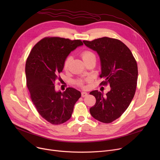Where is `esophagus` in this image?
<instances>
[{"instance_id":"esophagus-1","label":"esophagus","mask_w":160,"mask_h":160,"mask_svg":"<svg viewBox=\"0 0 160 160\" xmlns=\"http://www.w3.org/2000/svg\"><path fill=\"white\" fill-rule=\"evenodd\" d=\"M88 93L87 92H85V91H82V97H86V96H88Z\"/></svg>"}]
</instances>
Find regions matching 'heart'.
Instances as JSON below:
<instances>
[{
  "label": "heart",
  "instance_id": "heart-1",
  "mask_svg": "<svg viewBox=\"0 0 160 160\" xmlns=\"http://www.w3.org/2000/svg\"><path fill=\"white\" fill-rule=\"evenodd\" d=\"M81 56H82V60H83V62H84L86 61H87L88 60H89V58H92V57H95V54L92 52L89 51V50H86V51L83 52L82 53ZM71 58L70 56L67 58L66 60H65V63H64V68L65 69H67V68H68V67H69V63H70V62H71ZM77 83H78V84L82 85V83H83V80H78L77 82Z\"/></svg>",
  "mask_w": 160,
  "mask_h": 160
}]
</instances>
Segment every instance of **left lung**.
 Listing matches in <instances>:
<instances>
[{"label": "left lung", "mask_w": 160, "mask_h": 160, "mask_svg": "<svg viewBox=\"0 0 160 160\" xmlns=\"http://www.w3.org/2000/svg\"><path fill=\"white\" fill-rule=\"evenodd\" d=\"M83 43L98 54L101 66L99 77L105 80L101 84L109 83L111 88L106 95L97 90L90 92L96 98L90 113L100 122L110 123L126 111L135 95L138 75L136 61L127 46L118 39L104 37Z\"/></svg>", "instance_id": "8db88e82"}]
</instances>
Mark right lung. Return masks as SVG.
<instances>
[{"mask_svg":"<svg viewBox=\"0 0 160 160\" xmlns=\"http://www.w3.org/2000/svg\"><path fill=\"white\" fill-rule=\"evenodd\" d=\"M82 45L78 39L45 38L33 47L27 58L25 73L32 101L41 116L52 124L68 121L81 97L80 92L72 88L63 93L56 91L54 84L67 56Z\"/></svg>","mask_w":160,"mask_h":160,"instance_id":"right-lung-1","label":"right lung"}]
</instances>
